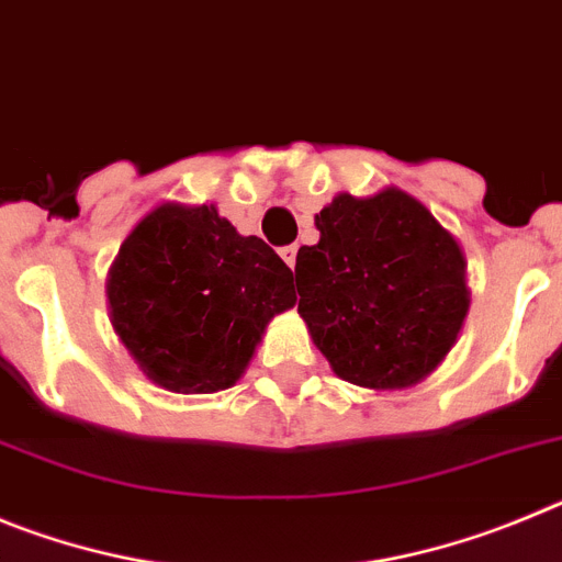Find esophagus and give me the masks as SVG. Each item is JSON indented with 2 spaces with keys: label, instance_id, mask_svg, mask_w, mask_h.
<instances>
[{
  "label": "esophagus",
  "instance_id": "1",
  "mask_svg": "<svg viewBox=\"0 0 562 562\" xmlns=\"http://www.w3.org/2000/svg\"><path fill=\"white\" fill-rule=\"evenodd\" d=\"M296 251H300L296 246H282L280 249V257L285 260L288 269H293V266H296Z\"/></svg>",
  "mask_w": 562,
  "mask_h": 562
}]
</instances>
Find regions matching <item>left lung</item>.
I'll use <instances>...</instances> for the list:
<instances>
[{"label":"left lung","mask_w":562,"mask_h":562,"mask_svg":"<svg viewBox=\"0 0 562 562\" xmlns=\"http://www.w3.org/2000/svg\"><path fill=\"white\" fill-rule=\"evenodd\" d=\"M296 255L300 313L333 372L367 389L426 378L468 313L459 244L401 190L338 195Z\"/></svg>","instance_id":"1"}]
</instances>
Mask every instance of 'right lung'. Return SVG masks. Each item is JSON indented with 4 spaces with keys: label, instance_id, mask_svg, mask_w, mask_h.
<instances>
[{
    "label": "right lung",
    "instance_id": "obj_1",
    "mask_svg": "<svg viewBox=\"0 0 562 562\" xmlns=\"http://www.w3.org/2000/svg\"><path fill=\"white\" fill-rule=\"evenodd\" d=\"M296 302L293 274L260 237L215 206L165 204L111 266V325L145 375L181 394L229 389L274 313Z\"/></svg>",
    "mask_w": 562,
    "mask_h": 562
}]
</instances>
